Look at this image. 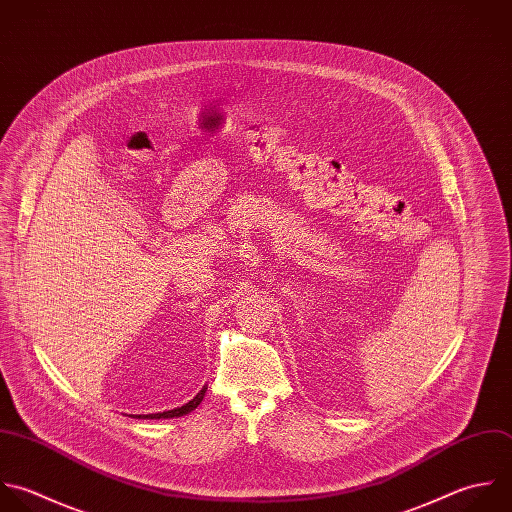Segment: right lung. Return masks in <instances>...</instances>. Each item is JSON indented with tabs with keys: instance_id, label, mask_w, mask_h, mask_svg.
Instances as JSON below:
<instances>
[{
	"instance_id": "right-lung-1",
	"label": "right lung",
	"mask_w": 512,
	"mask_h": 512,
	"mask_svg": "<svg viewBox=\"0 0 512 512\" xmlns=\"http://www.w3.org/2000/svg\"><path fill=\"white\" fill-rule=\"evenodd\" d=\"M205 397V387L189 401L185 403L183 407H177V409H171V411H163V413H157V415H149V419H173V417H183V415H189L191 411H195L199 407V403L203 401Z\"/></svg>"
}]
</instances>
